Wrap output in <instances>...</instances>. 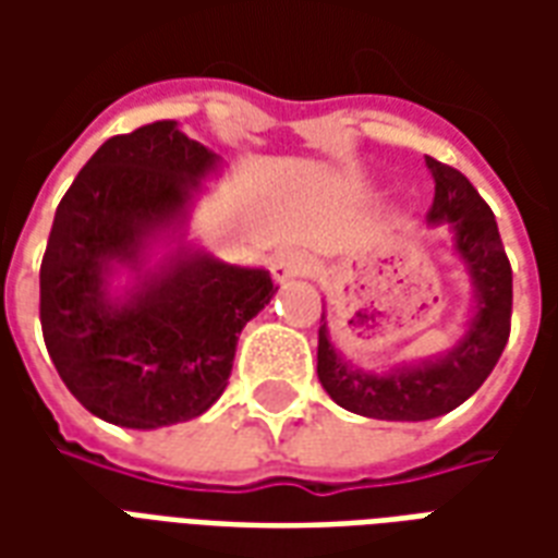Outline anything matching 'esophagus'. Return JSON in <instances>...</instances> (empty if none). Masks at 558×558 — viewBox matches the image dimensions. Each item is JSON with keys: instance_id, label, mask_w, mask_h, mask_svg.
<instances>
[{"instance_id": "34e87169", "label": "esophagus", "mask_w": 558, "mask_h": 558, "mask_svg": "<svg viewBox=\"0 0 558 558\" xmlns=\"http://www.w3.org/2000/svg\"><path fill=\"white\" fill-rule=\"evenodd\" d=\"M314 271V256L304 254V251H295V247H287V251H278L271 256V275L278 283H287L292 278H304Z\"/></svg>"}]
</instances>
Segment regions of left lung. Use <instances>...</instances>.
<instances>
[{"mask_svg": "<svg viewBox=\"0 0 558 558\" xmlns=\"http://www.w3.org/2000/svg\"><path fill=\"white\" fill-rule=\"evenodd\" d=\"M427 167L436 182L427 220L448 223L454 232V251L475 287V316L463 340L442 359L391 374H364L340 359L323 314L316 347L319 383L338 407L364 418L427 421L457 410L484 386L511 335V263L490 206L460 170L436 158H427Z\"/></svg>", "mask_w": 558, "mask_h": 558, "instance_id": "left-lung-1", "label": "left lung"}]
</instances>
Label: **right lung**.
Instances as JSON below:
<instances>
[{"label":"right lung","mask_w":558,"mask_h":558,"mask_svg":"<svg viewBox=\"0 0 558 558\" xmlns=\"http://www.w3.org/2000/svg\"><path fill=\"white\" fill-rule=\"evenodd\" d=\"M218 155L172 119L104 143L56 208L41 259V331L68 391L98 418L155 430L191 421L227 388L235 343L275 295L266 268L179 251L113 302V266L137 268L184 215Z\"/></svg>","instance_id":"obj_1"}]
</instances>
